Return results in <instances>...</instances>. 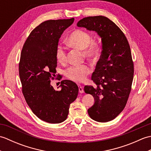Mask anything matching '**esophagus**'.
Instances as JSON below:
<instances>
[{
    "label": "esophagus",
    "mask_w": 151,
    "mask_h": 151,
    "mask_svg": "<svg viewBox=\"0 0 151 151\" xmlns=\"http://www.w3.org/2000/svg\"><path fill=\"white\" fill-rule=\"evenodd\" d=\"M78 90H79L80 93H83L84 92V88H83V86H82L81 85H78Z\"/></svg>",
    "instance_id": "obj_1"
}]
</instances>
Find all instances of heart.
Wrapping results in <instances>:
<instances>
[{
  "label": "heart",
  "instance_id": "heart-1",
  "mask_svg": "<svg viewBox=\"0 0 151 151\" xmlns=\"http://www.w3.org/2000/svg\"><path fill=\"white\" fill-rule=\"evenodd\" d=\"M67 42L69 45L84 50L86 57L94 58L99 52V45L97 42L92 40L90 34L86 31L77 29L74 30L67 37ZM56 59L59 62H65L67 53L65 49L61 45H58L56 51ZM91 69L86 64L73 65L70 67L65 71V75L73 81L82 82L84 81L87 76L91 73Z\"/></svg>",
  "mask_w": 151,
  "mask_h": 151
}]
</instances>
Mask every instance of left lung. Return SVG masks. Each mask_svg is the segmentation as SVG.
<instances>
[{
  "instance_id": "left-lung-1",
  "label": "left lung",
  "mask_w": 151,
  "mask_h": 151,
  "mask_svg": "<svg viewBox=\"0 0 151 151\" xmlns=\"http://www.w3.org/2000/svg\"><path fill=\"white\" fill-rule=\"evenodd\" d=\"M76 25L101 38V58L91 76L97 86L84 87L86 93L95 100L88 114L95 121H111L123 110L131 91L134 63L129 43L120 28L104 16L83 18Z\"/></svg>"
}]
</instances>
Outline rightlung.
<instances>
[{"label":"right lung","mask_w":151,"mask_h":151,"mask_svg":"<svg viewBox=\"0 0 151 151\" xmlns=\"http://www.w3.org/2000/svg\"><path fill=\"white\" fill-rule=\"evenodd\" d=\"M74 20L43 22L31 32L21 51L19 72L22 93L33 113L49 123L65 121L70 104L78 95V87L73 81H62L60 91L50 84V80L56 76L59 39Z\"/></svg>","instance_id":"1"}]
</instances>
